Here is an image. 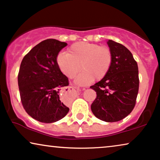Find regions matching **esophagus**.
Masks as SVG:
<instances>
[{"label": "esophagus", "instance_id": "obj_1", "mask_svg": "<svg viewBox=\"0 0 160 160\" xmlns=\"http://www.w3.org/2000/svg\"><path fill=\"white\" fill-rule=\"evenodd\" d=\"M76 93L75 88L73 87L70 86L69 88L64 89L61 93L60 99L62 102H65V103H69V102H72L74 98V94Z\"/></svg>", "mask_w": 160, "mask_h": 160}]
</instances>
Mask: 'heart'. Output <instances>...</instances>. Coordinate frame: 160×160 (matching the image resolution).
Listing matches in <instances>:
<instances>
[{
    "mask_svg": "<svg viewBox=\"0 0 160 160\" xmlns=\"http://www.w3.org/2000/svg\"><path fill=\"white\" fill-rule=\"evenodd\" d=\"M57 65L69 78L76 77L75 81L86 85L93 80H100L109 72L112 63V54L109 48L95 43L79 42L72 44L68 52H60L56 57Z\"/></svg>",
    "mask_w": 160,
    "mask_h": 160,
    "instance_id": "b5f03b06",
    "label": "heart"
}]
</instances>
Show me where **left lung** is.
Listing matches in <instances>:
<instances>
[{
    "label": "left lung",
    "mask_w": 160,
    "mask_h": 160,
    "mask_svg": "<svg viewBox=\"0 0 160 160\" xmlns=\"http://www.w3.org/2000/svg\"><path fill=\"white\" fill-rule=\"evenodd\" d=\"M112 63L103 79L90 88L97 93L91 111L100 120L116 122L127 117L135 108L139 89L138 67L130 51L109 40Z\"/></svg>",
    "instance_id": "obj_1"
}]
</instances>
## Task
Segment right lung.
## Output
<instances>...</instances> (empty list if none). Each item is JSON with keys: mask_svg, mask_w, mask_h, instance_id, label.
Listing matches in <instances>:
<instances>
[{"mask_svg": "<svg viewBox=\"0 0 160 160\" xmlns=\"http://www.w3.org/2000/svg\"><path fill=\"white\" fill-rule=\"evenodd\" d=\"M66 42L44 40L23 58L18 73L22 105L28 114L42 123L63 118L69 108L60 100L59 89L69 86V79L59 69L56 57Z\"/></svg>", "mask_w": 160, "mask_h": 160, "instance_id": "add662e5", "label": "right lung"}]
</instances>
